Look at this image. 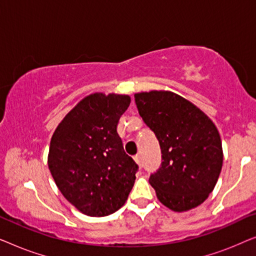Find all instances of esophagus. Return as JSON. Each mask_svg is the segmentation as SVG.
<instances>
[{
  "label": "esophagus",
  "mask_w": 256,
  "mask_h": 256,
  "mask_svg": "<svg viewBox=\"0 0 256 256\" xmlns=\"http://www.w3.org/2000/svg\"><path fill=\"white\" fill-rule=\"evenodd\" d=\"M134 160H135V162L138 164V166H141V155H136L134 157Z\"/></svg>",
  "instance_id": "esophagus-1"
}]
</instances>
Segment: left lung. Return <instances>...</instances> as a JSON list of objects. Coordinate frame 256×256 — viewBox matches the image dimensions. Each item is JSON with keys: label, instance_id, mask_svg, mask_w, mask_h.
<instances>
[{"label": "left lung", "instance_id": "obj_1", "mask_svg": "<svg viewBox=\"0 0 256 256\" xmlns=\"http://www.w3.org/2000/svg\"><path fill=\"white\" fill-rule=\"evenodd\" d=\"M144 124L158 140L162 163L149 183L163 205L184 212L200 205L214 188L222 166L218 129L208 115L172 92L135 94Z\"/></svg>", "mask_w": 256, "mask_h": 256}]
</instances>
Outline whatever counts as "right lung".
Wrapping results in <instances>:
<instances>
[{
  "mask_svg": "<svg viewBox=\"0 0 256 256\" xmlns=\"http://www.w3.org/2000/svg\"><path fill=\"white\" fill-rule=\"evenodd\" d=\"M130 96L94 93L66 115L52 135L48 164L62 196L90 216L118 211L138 166L124 152L118 124Z\"/></svg>",
  "mask_w": 256,
  "mask_h": 256,
  "instance_id": "right-lung-1",
  "label": "right lung"
}]
</instances>
